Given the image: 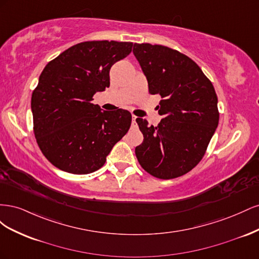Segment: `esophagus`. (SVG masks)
I'll use <instances>...</instances> for the list:
<instances>
[{"instance_id":"1","label":"esophagus","mask_w":259,"mask_h":259,"mask_svg":"<svg viewBox=\"0 0 259 259\" xmlns=\"http://www.w3.org/2000/svg\"><path fill=\"white\" fill-rule=\"evenodd\" d=\"M136 120H137V116L133 115L132 116V123H133V125H136Z\"/></svg>"}]
</instances>
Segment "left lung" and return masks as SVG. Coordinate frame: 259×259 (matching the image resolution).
<instances>
[{
	"label": "left lung",
	"instance_id": "obj_1",
	"mask_svg": "<svg viewBox=\"0 0 259 259\" xmlns=\"http://www.w3.org/2000/svg\"><path fill=\"white\" fill-rule=\"evenodd\" d=\"M149 93L162 97L158 126L137 117L144 142L135 149L149 174L161 179L185 175L202 160L218 126L217 95L201 68L186 55L166 46L134 44L133 50Z\"/></svg>",
	"mask_w": 259,
	"mask_h": 259
}]
</instances>
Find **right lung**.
<instances>
[{
    "mask_svg": "<svg viewBox=\"0 0 259 259\" xmlns=\"http://www.w3.org/2000/svg\"><path fill=\"white\" fill-rule=\"evenodd\" d=\"M132 48V42H83L45 66L31 110L36 143L54 166L76 175L93 173L130 130V111H103L92 100L109 88L112 65Z\"/></svg>",
    "mask_w": 259,
    "mask_h": 259,
    "instance_id": "add662e5",
    "label": "right lung"
}]
</instances>
